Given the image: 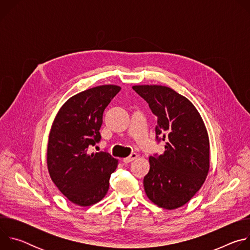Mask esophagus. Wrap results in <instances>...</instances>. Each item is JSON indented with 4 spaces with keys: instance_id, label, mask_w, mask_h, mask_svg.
<instances>
[{
    "instance_id": "obj_1",
    "label": "esophagus",
    "mask_w": 250,
    "mask_h": 250,
    "mask_svg": "<svg viewBox=\"0 0 250 250\" xmlns=\"http://www.w3.org/2000/svg\"><path fill=\"white\" fill-rule=\"evenodd\" d=\"M137 158V154L136 153H131L128 157H126V158H124V162L125 163H129V162H131V161H133L134 159H136Z\"/></svg>"
}]
</instances>
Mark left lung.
<instances>
[{
  "label": "left lung",
  "instance_id": "obj_1",
  "mask_svg": "<svg viewBox=\"0 0 250 250\" xmlns=\"http://www.w3.org/2000/svg\"><path fill=\"white\" fill-rule=\"evenodd\" d=\"M158 118L155 139L165 151L149 157L144 179L151 202L167 209L188 203L204 184L209 168V145L204 122L193 104L171 88L133 86Z\"/></svg>",
  "mask_w": 250,
  "mask_h": 250
}]
</instances>
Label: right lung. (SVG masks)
I'll list each match as a JSON object with an SVG mask.
<instances>
[{
	"label": "right lung",
	"instance_id": "obj_1",
	"mask_svg": "<svg viewBox=\"0 0 250 250\" xmlns=\"http://www.w3.org/2000/svg\"><path fill=\"white\" fill-rule=\"evenodd\" d=\"M121 89L104 85L83 91L62 105L53 122L47 147L49 175L59 191L78 206L101 201L118 166L109 152L89 149L100 142L104 111Z\"/></svg>",
	"mask_w": 250,
	"mask_h": 250
}]
</instances>
